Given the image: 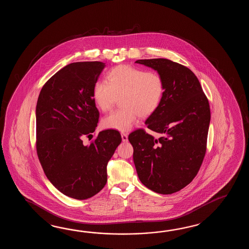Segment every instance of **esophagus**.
Instances as JSON below:
<instances>
[{
    "label": "esophagus",
    "instance_id": "esophagus-1",
    "mask_svg": "<svg viewBox=\"0 0 249 249\" xmlns=\"http://www.w3.org/2000/svg\"><path fill=\"white\" fill-rule=\"evenodd\" d=\"M121 136H122V141L124 142H126L127 141H128V134L125 133V132H122L121 133Z\"/></svg>",
    "mask_w": 249,
    "mask_h": 249
}]
</instances>
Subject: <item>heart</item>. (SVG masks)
<instances>
[{"instance_id": "heart-1", "label": "heart", "mask_w": 249, "mask_h": 249, "mask_svg": "<svg viewBox=\"0 0 249 249\" xmlns=\"http://www.w3.org/2000/svg\"><path fill=\"white\" fill-rule=\"evenodd\" d=\"M164 82L157 72L141 68L119 65L107 71L106 81H98L92 88V97L101 111H107L119 99L121 107L101 121L106 129L128 131L138 117L152 115L164 97Z\"/></svg>"}]
</instances>
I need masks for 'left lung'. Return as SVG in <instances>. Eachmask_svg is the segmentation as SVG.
I'll list each match as a JSON object with an SVG mask.
<instances>
[{
	"instance_id": "left-lung-1",
	"label": "left lung",
	"mask_w": 249,
	"mask_h": 249,
	"mask_svg": "<svg viewBox=\"0 0 249 249\" xmlns=\"http://www.w3.org/2000/svg\"><path fill=\"white\" fill-rule=\"evenodd\" d=\"M164 79V97L143 129L129 134L139 179L159 194L180 191L195 178L207 151L210 107L201 85L191 69L166 58L139 59Z\"/></svg>"
}]
</instances>
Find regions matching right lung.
I'll use <instances>...</instances> for the list:
<instances>
[{
	"instance_id": "add662e5",
	"label": "right lung",
	"mask_w": 249,
	"mask_h": 249,
	"mask_svg": "<svg viewBox=\"0 0 249 249\" xmlns=\"http://www.w3.org/2000/svg\"><path fill=\"white\" fill-rule=\"evenodd\" d=\"M105 67L100 61L69 64L48 80L38 97V159L48 180L74 199H87L104 188L107 164L122 141L110 129L90 145L83 143L99 122L92 88Z\"/></svg>"
}]
</instances>
